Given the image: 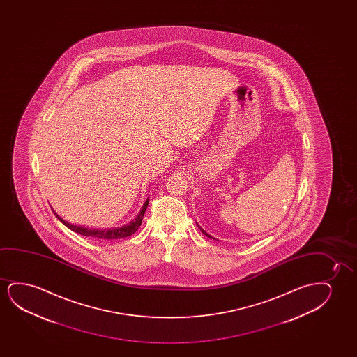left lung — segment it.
Listing matches in <instances>:
<instances>
[{
	"label": "left lung",
	"mask_w": 357,
	"mask_h": 357,
	"mask_svg": "<svg viewBox=\"0 0 357 357\" xmlns=\"http://www.w3.org/2000/svg\"><path fill=\"white\" fill-rule=\"evenodd\" d=\"M197 227H199V225H197ZM199 228H200V227H199ZM200 230H201V231H202V233H204V234L206 235V236H208V238H212V236H211V235L207 234V233H206L205 230L202 229V228H200ZM212 239H213V238H212Z\"/></svg>",
	"instance_id": "8db88e82"
}]
</instances>
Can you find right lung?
I'll return each instance as SVG.
<instances>
[{"label":"right lung","instance_id":"right-lung-1","mask_svg":"<svg viewBox=\"0 0 357 357\" xmlns=\"http://www.w3.org/2000/svg\"><path fill=\"white\" fill-rule=\"evenodd\" d=\"M147 205H149V199L145 201V204L142 206V211L137 215V218L132 220L129 225H123L119 228H107V229H95V228H86V227H82V225H72V223H68V222L62 220L57 213H54H54L66 227H68L69 229L73 230L75 233L83 235V236H89V238L95 240L123 239V238H127V236L134 234L139 229V227L142 225V217L145 215Z\"/></svg>","mask_w":357,"mask_h":357}]
</instances>
